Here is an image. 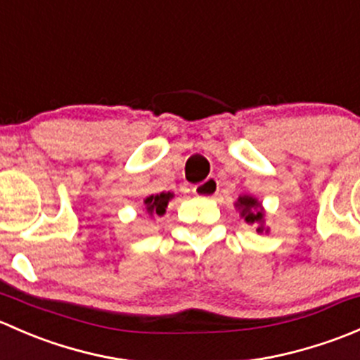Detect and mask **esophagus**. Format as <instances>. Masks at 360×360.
I'll list each match as a JSON object with an SVG mask.
<instances>
[{"label":"esophagus","mask_w":360,"mask_h":360,"mask_svg":"<svg viewBox=\"0 0 360 360\" xmlns=\"http://www.w3.org/2000/svg\"><path fill=\"white\" fill-rule=\"evenodd\" d=\"M219 191V181L216 177H207L205 181H202L200 184L193 188V193L197 197H203V198H210Z\"/></svg>","instance_id":"obj_1"}]
</instances>
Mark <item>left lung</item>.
I'll use <instances>...</instances> for the list:
<instances>
[{
	"instance_id": "left-lung-1",
	"label": "left lung",
	"mask_w": 360,
	"mask_h": 360,
	"mask_svg": "<svg viewBox=\"0 0 360 360\" xmlns=\"http://www.w3.org/2000/svg\"><path fill=\"white\" fill-rule=\"evenodd\" d=\"M238 209H242V216L245 217L248 223H263V209L257 203V200H254L252 197H240L238 198ZM263 230V226L257 228V231Z\"/></svg>"
}]
</instances>
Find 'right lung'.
I'll use <instances>...</instances> for the list:
<instances>
[{"label":"right lung","mask_w":360,"mask_h":360,"mask_svg":"<svg viewBox=\"0 0 360 360\" xmlns=\"http://www.w3.org/2000/svg\"><path fill=\"white\" fill-rule=\"evenodd\" d=\"M170 198H172V193H160V195H151V197H148L146 200H144L148 212L162 216V214L165 212V207Z\"/></svg>","instance_id":"right-lung-1"}]
</instances>
